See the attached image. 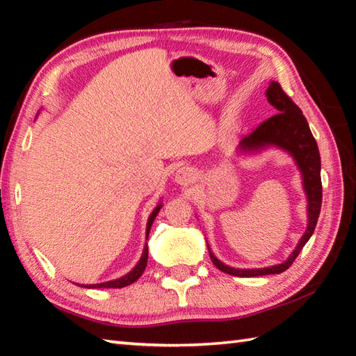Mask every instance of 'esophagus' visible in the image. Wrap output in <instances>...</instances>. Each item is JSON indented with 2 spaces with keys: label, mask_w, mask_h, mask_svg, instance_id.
I'll return each mask as SVG.
<instances>
[{
  "label": "esophagus",
  "mask_w": 356,
  "mask_h": 356,
  "mask_svg": "<svg viewBox=\"0 0 356 356\" xmlns=\"http://www.w3.org/2000/svg\"><path fill=\"white\" fill-rule=\"evenodd\" d=\"M195 180V171L190 166H180V168L174 174V182L182 185V186H188L191 185Z\"/></svg>",
  "instance_id": "esophagus-1"
}]
</instances>
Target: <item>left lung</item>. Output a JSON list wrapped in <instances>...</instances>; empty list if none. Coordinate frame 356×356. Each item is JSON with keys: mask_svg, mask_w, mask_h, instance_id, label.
Masks as SVG:
<instances>
[{"mask_svg": "<svg viewBox=\"0 0 356 356\" xmlns=\"http://www.w3.org/2000/svg\"><path fill=\"white\" fill-rule=\"evenodd\" d=\"M266 97L272 107L278 110V115L264 120L251 134L245 136L238 143L237 153L257 154L270 147H275L286 151L293 159L295 165H297V168L301 172V182H303V190L307 197V228L291 255L283 263L268 268L240 269L228 266V264L217 259L208 245L209 257L216 266L222 272L236 277L282 274L286 269H289L301 249L307 243L309 238L312 237L321 209V159L318 145H316V140L314 139L307 120L291 97L283 92L277 81L269 82V87L266 88Z\"/></svg>", "mask_w": 356, "mask_h": 356, "instance_id": "obj_1", "label": "left lung"}]
</instances>
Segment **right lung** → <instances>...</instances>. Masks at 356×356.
I'll return each mask as SVG.
<instances>
[{"label": "right lung", "instance_id": "right-lung-1", "mask_svg": "<svg viewBox=\"0 0 356 356\" xmlns=\"http://www.w3.org/2000/svg\"><path fill=\"white\" fill-rule=\"evenodd\" d=\"M161 208H162V200H159L156 208L153 209V213H151L149 217H148V222H147V240H148V234H149V229H151V225H153L154 218L159 214V211H161ZM147 263H148V245L145 243V246H143V252L140 255L138 264H136V266L130 272H128V274L119 277L116 280H110V282L96 283V284H79V286L81 287H87V289H96V287H125L128 284L134 283L136 280H138L143 274V270H145V268H147Z\"/></svg>", "mask_w": 356, "mask_h": 356}]
</instances>
